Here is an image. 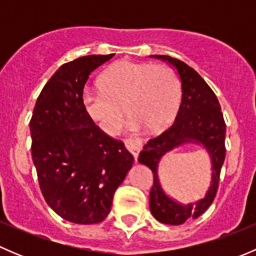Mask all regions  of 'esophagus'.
<instances>
[{
    "instance_id": "34e87169",
    "label": "esophagus",
    "mask_w": 256,
    "mask_h": 256,
    "mask_svg": "<svg viewBox=\"0 0 256 256\" xmlns=\"http://www.w3.org/2000/svg\"><path fill=\"white\" fill-rule=\"evenodd\" d=\"M125 146H126V148H128V151L134 154V157H135V161H138V154H140V151L142 150V146H144L142 140H140V138H126Z\"/></svg>"
}]
</instances>
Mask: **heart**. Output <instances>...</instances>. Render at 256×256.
I'll return each mask as SVG.
<instances>
[{"mask_svg":"<svg viewBox=\"0 0 256 256\" xmlns=\"http://www.w3.org/2000/svg\"><path fill=\"white\" fill-rule=\"evenodd\" d=\"M100 89L84 92L82 104L88 116L108 134L120 128L122 106L131 115V128L160 130L176 115L180 98L176 73L162 64L118 62L100 76Z\"/></svg>","mask_w":256,"mask_h":256,"instance_id":"1","label":"heart"}]
</instances>
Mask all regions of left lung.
<instances>
[{"label":"left lung","mask_w":256,"mask_h":256,"mask_svg":"<svg viewBox=\"0 0 256 256\" xmlns=\"http://www.w3.org/2000/svg\"><path fill=\"white\" fill-rule=\"evenodd\" d=\"M168 62L177 69L182 82V100L174 124L160 135L151 138L140 152L138 162L154 174L150 192V210L158 222L180 226L190 218L202 216L213 203L219 187L220 170L226 160V121L220 104L210 86L193 68L168 56H152ZM188 140L202 143L211 154L214 176L208 196L196 205L182 206L167 198L156 177L160 157L174 146Z\"/></svg>","instance_id":"1"}]
</instances>
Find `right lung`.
Here are the masks:
<instances>
[{"mask_svg":"<svg viewBox=\"0 0 256 256\" xmlns=\"http://www.w3.org/2000/svg\"><path fill=\"white\" fill-rule=\"evenodd\" d=\"M112 56H80L63 64L40 92L30 121L40 192L49 207L72 223L104 220L134 164L122 141L95 125L82 104L89 76Z\"/></svg>","mask_w":256,"mask_h":256,"instance_id":"1","label":"right lung"}]
</instances>
